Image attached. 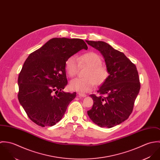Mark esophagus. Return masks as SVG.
Listing matches in <instances>:
<instances>
[{
  "label": "esophagus",
  "instance_id": "34e87169",
  "mask_svg": "<svg viewBox=\"0 0 160 160\" xmlns=\"http://www.w3.org/2000/svg\"><path fill=\"white\" fill-rule=\"evenodd\" d=\"M78 95H79V97H86V94H85V93H78Z\"/></svg>",
  "mask_w": 160,
  "mask_h": 160
}]
</instances>
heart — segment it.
<instances>
[{
    "label": "heart",
    "instance_id": "heart-1",
    "mask_svg": "<svg viewBox=\"0 0 160 160\" xmlns=\"http://www.w3.org/2000/svg\"><path fill=\"white\" fill-rule=\"evenodd\" d=\"M88 66V69L84 74V78H75L69 82L71 90L80 93L91 91L95 85L103 83L109 73L106 67L102 65L101 57L95 52H88L79 55L71 56L65 62V69L70 78L74 77L78 72L79 67Z\"/></svg>",
    "mask_w": 160,
    "mask_h": 160
}]
</instances>
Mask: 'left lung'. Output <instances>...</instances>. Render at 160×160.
<instances>
[{
    "instance_id": "left-lung-1",
    "label": "left lung",
    "mask_w": 160,
    "mask_h": 160,
    "mask_svg": "<svg viewBox=\"0 0 160 160\" xmlns=\"http://www.w3.org/2000/svg\"><path fill=\"white\" fill-rule=\"evenodd\" d=\"M86 41L102 54L110 74L97 91L100 95H90L93 105L88 114L98 126L113 128L126 120L132 112L140 89L137 68L122 52L108 44Z\"/></svg>"
}]
</instances>
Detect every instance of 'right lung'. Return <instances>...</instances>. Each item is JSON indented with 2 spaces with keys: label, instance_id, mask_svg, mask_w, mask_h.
Here are the masks:
<instances>
[{
  "label": "right lung",
  "instance_id": "obj_1",
  "mask_svg": "<svg viewBox=\"0 0 160 160\" xmlns=\"http://www.w3.org/2000/svg\"><path fill=\"white\" fill-rule=\"evenodd\" d=\"M83 48L87 50L88 46L82 39L53 38L24 62L18 79V98L28 116L38 126L57 123L76 97V92L62 91L68 84L65 62Z\"/></svg>",
  "mask_w": 160,
  "mask_h": 160
}]
</instances>
